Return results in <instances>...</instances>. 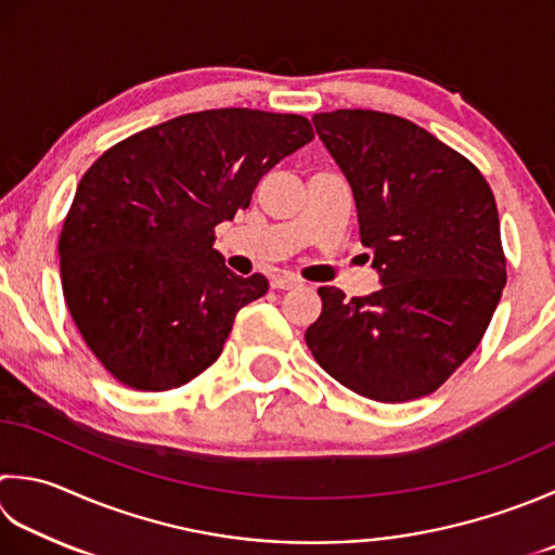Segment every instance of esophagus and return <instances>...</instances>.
<instances>
[{
	"label": "esophagus",
	"instance_id": "esophagus-1",
	"mask_svg": "<svg viewBox=\"0 0 555 555\" xmlns=\"http://www.w3.org/2000/svg\"><path fill=\"white\" fill-rule=\"evenodd\" d=\"M296 286H300V279L291 276V274H276V276H271V288H284V291H288V288H296Z\"/></svg>",
	"mask_w": 555,
	"mask_h": 555
}]
</instances>
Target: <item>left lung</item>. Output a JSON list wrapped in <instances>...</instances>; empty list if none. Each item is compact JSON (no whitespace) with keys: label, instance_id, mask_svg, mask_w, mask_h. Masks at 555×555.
<instances>
[{"label":"left lung","instance_id":"1","mask_svg":"<svg viewBox=\"0 0 555 555\" xmlns=\"http://www.w3.org/2000/svg\"><path fill=\"white\" fill-rule=\"evenodd\" d=\"M312 122L351 184L383 288L346 300L322 286L308 349L356 395L426 397L474 353L505 288L493 192L472 160L404 117L334 111Z\"/></svg>","mask_w":555,"mask_h":555}]
</instances>
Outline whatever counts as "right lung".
<instances>
[{
	"mask_svg": "<svg viewBox=\"0 0 555 555\" xmlns=\"http://www.w3.org/2000/svg\"><path fill=\"white\" fill-rule=\"evenodd\" d=\"M312 139L302 115L221 107L141 129L83 172L60 235L62 291L115 379L166 392L221 356L237 310L269 281L233 274L214 228Z\"/></svg>",
	"mask_w": 555,
	"mask_h": 555,
	"instance_id": "obj_1",
	"label": "right lung"
}]
</instances>
